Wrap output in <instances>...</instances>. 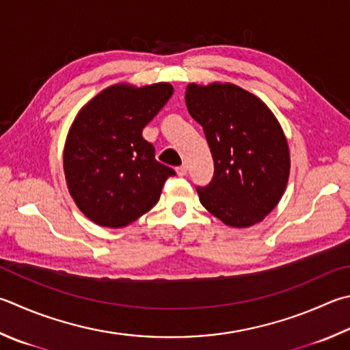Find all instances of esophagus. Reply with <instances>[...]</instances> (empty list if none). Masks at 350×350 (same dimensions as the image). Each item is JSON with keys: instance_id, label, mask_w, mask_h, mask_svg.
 Returning a JSON list of instances; mask_svg holds the SVG:
<instances>
[{"instance_id": "34e87169", "label": "esophagus", "mask_w": 350, "mask_h": 350, "mask_svg": "<svg viewBox=\"0 0 350 350\" xmlns=\"http://www.w3.org/2000/svg\"><path fill=\"white\" fill-rule=\"evenodd\" d=\"M187 171H188L187 165H182V167H177V168H176V173H177V176H185V174H187Z\"/></svg>"}]
</instances>
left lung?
Segmentation results:
<instances>
[{
    "label": "left lung",
    "mask_w": 350,
    "mask_h": 350,
    "mask_svg": "<svg viewBox=\"0 0 350 350\" xmlns=\"http://www.w3.org/2000/svg\"><path fill=\"white\" fill-rule=\"evenodd\" d=\"M188 113L206 136L213 180L200 203L228 226L247 228L277 206L289 179L286 136L262 99L234 84H188Z\"/></svg>",
    "instance_id": "obj_1"
}]
</instances>
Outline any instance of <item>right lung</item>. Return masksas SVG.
Returning <instances> with one entry per match:
<instances>
[{
	"label": "right lung",
	"mask_w": 350,
	"mask_h": 350,
	"mask_svg": "<svg viewBox=\"0 0 350 350\" xmlns=\"http://www.w3.org/2000/svg\"><path fill=\"white\" fill-rule=\"evenodd\" d=\"M168 82L107 87L79 110L64 147L70 196L96 225L124 228L148 213L174 170L159 163L142 130L173 94Z\"/></svg>",
	"instance_id": "obj_1"
}]
</instances>
